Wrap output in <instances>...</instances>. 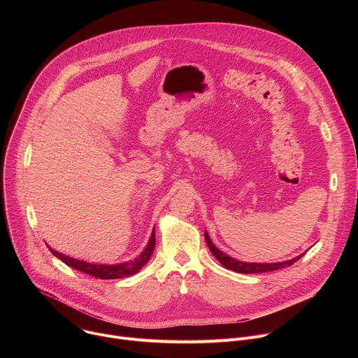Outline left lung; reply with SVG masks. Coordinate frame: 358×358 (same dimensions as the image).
<instances>
[{
    "label": "left lung",
    "mask_w": 358,
    "mask_h": 358,
    "mask_svg": "<svg viewBox=\"0 0 358 358\" xmlns=\"http://www.w3.org/2000/svg\"><path fill=\"white\" fill-rule=\"evenodd\" d=\"M206 242L210 248V250L213 252L214 257L220 261V264L229 269V271H234V272H238V273H264V272H272V271H278V269H282V268H286V266H290L293 265L296 261H299L304 253L299 255V257L293 258V259H289V261H285V262H276V264H252V262H241V261H236L231 257H228V255H225L224 252H221L211 241L210 235L206 232Z\"/></svg>",
    "instance_id": "8db88e82"
}]
</instances>
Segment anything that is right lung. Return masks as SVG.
<instances>
[{
	"mask_svg": "<svg viewBox=\"0 0 358 358\" xmlns=\"http://www.w3.org/2000/svg\"><path fill=\"white\" fill-rule=\"evenodd\" d=\"M155 246H156V232H155V229H152L145 249L138 255V257L134 258L133 261L119 264V265L87 264L85 261H78V259H73L71 257H66V255L54 250L50 246H48V248H49L50 252L55 255L57 258H59L68 266H71V268H73L79 272H83L86 275H90V276H94V278H99V279H119V278H126V276H131V275L137 273L148 262L152 250H155Z\"/></svg>",
	"mask_w": 358,
	"mask_h": 358,
	"instance_id": "right-lung-1",
	"label": "right lung"
}]
</instances>
